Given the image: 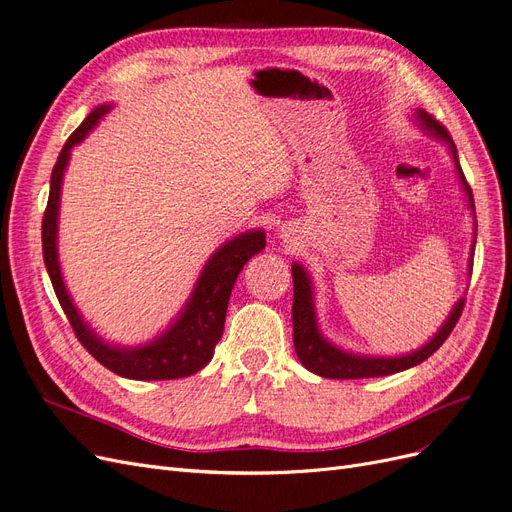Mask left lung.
<instances>
[{
  "instance_id": "left-lung-1",
  "label": "left lung",
  "mask_w": 512,
  "mask_h": 512,
  "mask_svg": "<svg viewBox=\"0 0 512 512\" xmlns=\"http://www.w3.org/2000/svg\"><path fill=\"white\" fill-rule=\"evenodd\" d=\"M416 119L421 123L423 130L431 132L440 141H444L451 149V156L457 168L459 181L466 190L468 203L474 211V198H472V190L466 181V175L459 166V158H457V147L453 143L451 134L446 132V128L442 123L421 111H416ZM476 218V215H474ZM476 239V232H474ZM476 243V241H474ZM474 243H472V252H474ZM474 256V254H472ZM472 267V260H470ZM472 271V269H470ZM292 284H294V299H292V339H294V350H297L299 361L314 374L322 376V378H331V380H354V378H378V376H389V374H397V371L410 369L418 363H423L425 359L436 352L444 342L446 337L451 335V331L455 329V324L463 312V305H466V299H459L453 307L451 316L442 324V329L431 337V342L425 344L421 350H414L410 354L404 356H361V354H352L346 350L335 348L329 339H324L318 331V322H316V312H314V297H312V282H309L307 271L294 262L292 265Z\"/></svg>"
}]
</instances>
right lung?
I'll use <instances>...</instances> for the list:
<instances>
[{
  "label": "right lung",
  "mask_w": 512,
  "mask_h": 512,
  "mask_svg": "<svg viewBox=\"0 0 512 512\" xmlns=\"http://www.w3.org/2000/svg\"><path fill=\"white\" fill-rule=\"evenodd\" d=\"M108 111H111L108 104L94 108L81 126L70 134L53 166L49 203H46L42 218L44 265L74 335L79 337L83 348L106 369L130 380H175L192 376L213 359L215 344L220 342L224 333V318L232 286H235L237 275L241 273L245 262L260 250H265V230L243 232V235L224 243L209 258L203 273L198 277L188 305H185L175 324H170V329H166V333H162L158 339L138 348H117L102 342V337H98L94 329H89V324H85L81 314L76 312L66 290L64 277H61L57 260V215L61 181H64V170L70 160V149L79 145Z\"/></svg>",
  "instance_id": "right-lung-1"
}]
</instances>
